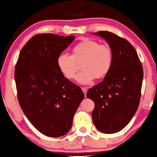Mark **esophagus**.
I'll use <instances>...</instances> for the list:
<instances>
[{"label": "esophagus", "instance_id": "esophagus-1", "mask_svg": "<svg viewBox=\"0 0 157 157\" xmlns=\"http://www.w3.org/2000/svg\"><path fill=\"white\" fill-rule=\"evenodd\" d=\"M82 90H83V92L85 94V95L86 96V93H87V90H88V88H85V87H82Z\"/></svg>", "mask_w": 157, "mask_h": 157}]
</instances>
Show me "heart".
I'll use <instances>...</instances> for the list:
<instances>
[{"label": "heart", "instance_id": "1", "mask_svg": "<svg viewBox=\"0 0 157 157\" xmlns=\"http://www.w3.org/2000/svg\"><path fill=\"white\" fill-rule=\"evenodd\" d=\"M113 62L112 48L107 44L90 38H84L72 48L71 55L61 54L57 57V67L67 79L75 78L76 64L81 63V71L76 81L82 85L92 83L94 79L104 78L109 73Z\"/></svg>", "mask_w": 157, "mask_h": 157}]
</instances>
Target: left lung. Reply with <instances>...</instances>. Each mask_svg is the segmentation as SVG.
<instances>
[{
    "mask_svg": "<svg viewBox=\"0 0 157 157\" xmlns=\"http://www.w3.org/2000/svg\"><path fill=\"white\" fill-rule=\"evenodd\" d=\"M112 48L113 62L104 80L90 88L86 96L95 103L93 124L99 131L115 133L124 128L136 114L140 100L143 69L133 46L109 31L92 33Z\"/></svg>",
    "mask_w": 157,
    "mask_h": 157,
    "instance_id": "obj_1",
    "label": "left lung"
}]
</instances>
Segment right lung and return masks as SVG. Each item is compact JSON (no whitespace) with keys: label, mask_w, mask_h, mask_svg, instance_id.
<instances>
[{"label":"right lung","mask_w":157,"mask_h":157,"mask_svg":"<svg viewBox=\"0 0 157 157\" xmlns=\"http://www.w3.org/2000/svg\"><path fill=\"white\" fill-rule=\"evenodd\" d=\"M75 36L42 33L24 45L14 69L17 97L26 118L45 136L58 137L71 129L84 93L61 73L57 59Z\"/></svg>","instance_id":"add662e5"}]
</instances>
